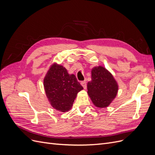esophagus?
Returning <instances> with one entry per match:
<instances>
[{
	"mask_svg": "<svg viewBox=\"0 0 155 155\" xmlns=\"http://www.w3.org/2000/svg\"><path fill=\"white\" fill-rule=\"evenodd\" d=\"M81 85L83 86V87L84 88H87V82L86 81H83L81 82Z\"/></svg>",
	"mask_w": 155,
	"mask_h": 155,
	"instance_id": "1",
	"label": "esophagus"
}]
</instances>
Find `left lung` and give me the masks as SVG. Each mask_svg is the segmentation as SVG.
<instances>
[{"instance_id": "obj_1", "label": "left lung", "mask_w": 155, "mask_h": 155, "mask_svg": "<svg viewBox=\"0 0 155 155\" xmlns=\"http://www.w3.org/2000/svg\"><path fill=\"white\" fill-rule=\"evenodd\" d=\"M92 81L87 84L88 94L97 107H106L114 100L118 87L112 74L104 67H98L92 70Z\"/></svg>"}]
</instances>
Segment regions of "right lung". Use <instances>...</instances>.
<instances>
[{
  "label": "right lung",
  "mask_w": 155,
  "mask_h": 155,
  "mask_svg": "<svg viewBox=\"0 0 155 155\" xmlns=\"http://www.w3.org/2000/svg\"><path fill=\"white\" fill-rule=\"evenodd\" d=\"M46 96L55 109L66 112L71 109L78 93L83 88L74 74L63 66L54 64L44 79Z\"/></svg>",
  "instance_id": "right-lung-1"
}]
</instances>
